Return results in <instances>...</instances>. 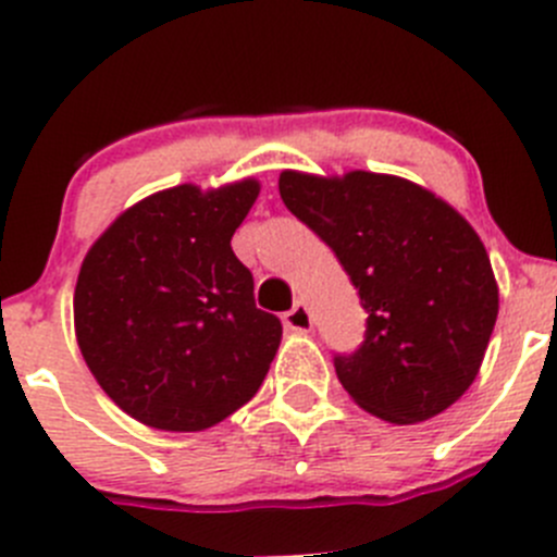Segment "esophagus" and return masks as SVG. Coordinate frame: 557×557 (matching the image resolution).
I'll use <instances>...</instances> for the list:
<instances>
[{
    "instance_id": "esophagus-1",
    "label": "esophagus",
    "mask_w": 557,
    "mask_h": 557,
    "mask_svg": "<svg viewBox=\"0 0 557 557\" xmlns=\"http://www.w3.org/2000/svg\"><path fill=\"white\" fill-rule=\"evenodd\" d=\"M283 323L288 331H310L312 329V314L305 305H294V310L283 314Z\"/></svg>"
}]
</instances>
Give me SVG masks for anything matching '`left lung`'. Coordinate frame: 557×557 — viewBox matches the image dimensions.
Here are the masks:
<instances>
[{"label": "left lung", "mask_w": 557, "mask_h": 557, "mask_svg": "<svg viewBox=\"0 0 557 557\" xmlns=\"http://www.w3.org/2000/svg\"><path fill=\"white\" fill-rule=\"evenodd\" d=\"M285 207L334 250L367 312L363 342L334 352L367 412L420 423L474 383L498 314L491 258L431 190L391 174H280Z\"/></svg>", "instance_id": "obj_1"}]
</instances>
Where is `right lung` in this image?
I'll list each match as a JSON object with an SVG mask.
<instances>
[{
	"instance_id": "add662e5",
	"label": "right lung",
	"mask_w": 557,
	"mask_h": 557,
	"mask_svg": "<svg viewBox=\"0 0 557 557\" xmlns=\"http://www.w3.org/2000/svg\"><path fill=\"white\" fill-rule=\"evenodd\" d=\"M256 180L177 185L123 212L83 261L77 345L107 396L161 431H201L256 396L283 336L232 237Z\"/></svg>"
}]
</instances>
